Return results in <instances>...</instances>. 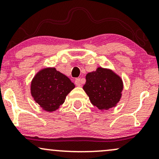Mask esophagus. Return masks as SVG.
I'll return each instance as SVG.
<instances>
[{
  "instance_id": "esophagus-1",
  "label": "esophagus",
  "mask_w": 159,
  "mask_h": 159,
  "mask_svg": "<svg viewBox=\"0 0 159 159\" xmlns=\"http://www.w3.org/2000/svg\"><path fill=\"white\" fill-rule=\"evenodd\" d=\"M75 84L76 86L78 87H80L81 85V78H76L75 81Z\"/></svg>"
}]
</instances>
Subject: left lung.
<instances>
[{
    "label": "left lung",
    "instance_id": "obj_1",
    "mask_svg": "<svg viewBox=\"0 0 159 159\" xmlns=\"http://www.w3.org/2000/svg\"><path fill=\"white\" fill-rule=\"evenodd\" d=\"M84 90L90 102L101 111L116 107L122 97L123 82L112 69L98 67L96 71L86 75Z\"/></svg>",
    "mask_w": 159,
    "mask_h": 159
}]
</instances>
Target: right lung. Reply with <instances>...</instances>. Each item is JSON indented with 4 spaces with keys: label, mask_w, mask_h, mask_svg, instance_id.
I'll return each mask as SVG.
<instances>
[{
    "label": "right lung",
    "mask_w": 159,
    "mask_h": 159,
    "mask_svg": "<svg viewBox=\"0 0 159 159\" xmlns=\"http://www.w3.org/2000/svg\"><path fill=\"white\" fill-rule=\"evenodd\" d=\"M75 87L70 79L54 67L39 69L30 82V93L43 110L54 112L64 103Z\"/></svg>",
    "instance_id": "add662e5"
}]
</instances>
